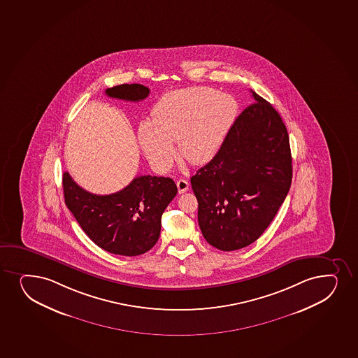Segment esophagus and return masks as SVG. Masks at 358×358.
Returning <instances> with one entry per match:
<instances>
[{"instance_id": "1", "label": "esophagus", "mask_w": 358, "mask_h": 358, "mask_svg": "<svg viewBox=\"0 0 358 358\" xmlns=\"http://www.w3.org/2000/svg\"><path fill=\"white\" fill-rule=\"evenodd\" d=\"M178 192L179 194H184L189 189V182L185 179H179L177 180Z\"/></svg>"}]
</instances>
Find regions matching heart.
<instances>
[{
	"mask_svg": "<svg viewBox=\"0 0 358 358\" xmlns=\"http://www.w3.org/2000/svg\"><path fill=\"white\" fill-rule=\"evenodd\" d=\"M238 103L233 96L208 87L169 92L152 107V120L138 128V142L149 162L171 167L174 149L192 164H208L222 148L234 124Z\"/></svg>",
	"mask_w": 358,
	"mask_h": 358,
	"instance_id": "1",
	"label": "heart"
}]
</instances>
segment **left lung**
<instances>
[{
	"mask_svg": "<svg viewBox=\"0 0 358 358\" xmlns=\"http://www.w3.org/2000/svg\"><path fill=\"white\" fill-rule=\"evenodd\" d=\"M255 103L235 120L222 148L191 178L198 223L211 246L235 251L259 238L292 185V152L280 113Z\"/></svg>",
	"mask_w": 358,
	"mask_h": 358,
	"instance_id": "obj_1",
	"label": "left lung"
}]
</instances>
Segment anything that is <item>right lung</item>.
<instances>
[{"mask_svg":"<svg viewBox=\"0 0 358 358\" xmlns=\"http://www.w3.org/2000/svg\"><path fill=\"white\" fill-rule=\"evenodd\" d=\"M107 96L141 101L149 95L140 83L107 88ZM63 192L68 209L92 241L113 255H143L157 243L161 216L178 189L171 178L140 176L112 194L87 192L63 173Z\"/></svg>","mask_w":358,"mask_h":358,"instance_id":"add662e5","label":"right lung"}]
</instances>
